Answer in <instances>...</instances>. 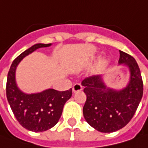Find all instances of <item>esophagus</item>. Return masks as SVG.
<instances>
[{"instance_id":"obj_1","label":"esophagus","mask_w":148,"mask_h":148,"mask_svg":"<svg viewBox=\"0 0 148 148\" xmlns=\"http://www.w3.org/2000/svg\"><path fill=\"white\" fill-rule=\"evenodd\" d=\"M82 90V86L80 83H75L72 86V91L73 92H77V91Z\"/></svg>"}]
</instances>
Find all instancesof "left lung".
<instances>
[{
  "instance_id": "8db88e82",
  "label": "left lung",
  "mask_w": 148,
  "mask_h": 148,
  "mask_svg": "<svg viewBox=\"0 0 148 148\" xmlns=\"http://www.w3.org/2000/svg\"><path fill=\"white\" fill-rule=\"evenodd\" d=\"M119 63L129 67L127 87L114 90L106 87L101 76L85 78L82 82L86 100L83 115L89 124L102 133H113L123 128L134 117L143 94L139 66L132 56L119 51Z\"/></svg>"
}]
</instances>
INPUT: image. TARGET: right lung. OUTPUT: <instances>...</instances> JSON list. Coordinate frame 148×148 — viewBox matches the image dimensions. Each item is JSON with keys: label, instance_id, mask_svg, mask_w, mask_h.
<instances>
[{"label": "right lung", "instance_id": "add662e5", "mask_svg": "<svg viewBox=\"0 0 148 148\" xmlns=\"http://www.w3.org/2000/svg\"><path fill=\"white\" fill-rule=\"evenodd\" d=\"M50 45L37 43L25 50L13 61L7 76L6 97L14 117L24 128L35 133L46 131L58 122L63 106L71 98L72 90L58 91L49 89L41 93L25 94L16 86L15 69L23 58L36 49Z\"/></svg>", "mask_w": 148, "mask_h": 148}]
</instances>
